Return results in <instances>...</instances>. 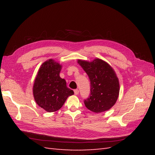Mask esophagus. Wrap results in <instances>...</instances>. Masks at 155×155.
Listing matches in <instances>:
<instances>
[{"instance_id":"1","label":"esophagus","mask_w":155,"mask_h":155,"mask_svg":"<svg viewBox=\"0 0 155 155\" xmlns=\"http://www.w3.org/2000/svg\"><path fill=\"white\" fill-rule=\"evenodd\" d=\"M74 94L77 95V94H78V93H79V91H78V89H75V90L74 91Z\"/></svg>"}]
</instances>
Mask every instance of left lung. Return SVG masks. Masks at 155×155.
I'll use <instances>...</instances> for the list:
<instances>
[{
  "mask_svg": "<svg viewBox=\"0 0 155 155\" xmlns=\"http://www.w3.org/2000/svg\"><path fill=\"white\" fill-rule=\"evenodd\" d=\"M78 62L91 82L90 94L84 100L85 107L97 113L110 109L116 103L119 93V83L113 69L98 58L91 62L80 60Z\"/></svg>",
  "mask_w": 155,
  "mask_h": 155,
  "instance_id": "8db88e82",
  "label": "left lung"
}]
</instances>
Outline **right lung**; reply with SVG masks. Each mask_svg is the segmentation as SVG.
<instances>
[{"label": "right lung", "instance_id": "1", "mask_svg": "<svg viewBox=\"0 0 155 155\" xmlns=\"http://www.w3.org/2000/svg\"><path fill=\"white\" fill-rule=\"evenodd\" d=\"M61 66L50 59L39 68L33 86V94L39 107L49 113L60 109L67 98L74 91L67 87V83L60 77Z\"/></svg>", "mask_w": 155, "mask_h": 155}]
</instances>
